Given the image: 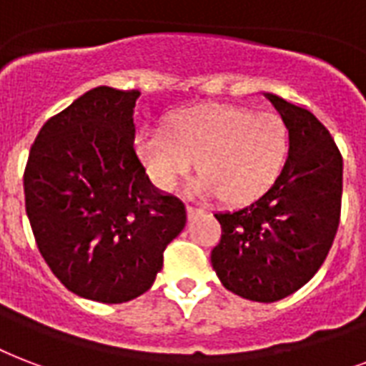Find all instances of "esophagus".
<instances>
[{
	"instance_id": "1",
	"label": "esophagus",
	"mask_w": 366,
	"mask_h": 366,
	"mask_svg": "<svg viewBox=\"0 0 366 366\" xmlns=\"http://www.w3.org/2000/svg\"><path fill=\"white\" fill-rule=\"evenodd\" d=\"M186 213H188V219H194L195 214H202L203 209L195 207V205H186Z\"/></svg>"
}]
</instances>
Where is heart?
I'll use <instances>...</instances> for the list:
<instances>
[{
  "instance_id": "heart-1",
  "label": "heart",
  "mask_w": 366,
  "mask_h": 366,
  "mask_svg": "<svg viewBox=\"0 0 366 366\" xmlns=\"http://www.w3.org/2000/svg\"><path fill=\"white\" fill-rule=\"evenodd\" d=\"M136 149L163 189L188 178L197 161L205 194L245 203L264 194L282 171L288 127L274 111L209 103L172 117L167 132L139 130Z\"/></svg>"
}]
</instances>
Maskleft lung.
Instances as JSON below:
<instances>
[{"instance_id":"left-lung-1","label":"left lung","mask_w":366,"mask_h":366,"mask_svg":"<svg viewBox=\"0 0 366 366\" xmlns=\"http://www.w3.org/2000/svg\"><path fill=\"white\" fill-rule=\"evenodd\" d=\"M264 96L288 127V159L259 199L214 214L222 236L211 263L227 290L272 303L305 286L325 263L338 232L344 159L309 109Z\"/></svg>"}]
</instances>
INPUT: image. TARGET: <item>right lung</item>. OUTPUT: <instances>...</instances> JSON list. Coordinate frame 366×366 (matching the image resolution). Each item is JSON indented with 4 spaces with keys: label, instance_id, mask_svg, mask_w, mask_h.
<instances>
[{
    "label": "right lung",
    "instance_id": "obj_1",
    "mask_svg": "<svg viewBox=\"0 0 366 366\" xmlns=\"http://www.w3.org/2000/svg\"><path fill=\"white\" fill-rule=\"evenodd\" d=\"M138 90L99 86L41 127L24 203L47 267L72 294L124 303L152 288L186 207L153 188L134 149Z\"/></svg>",
    "mask_w": 366,
    "mask_h": 366
}]
</instances>
